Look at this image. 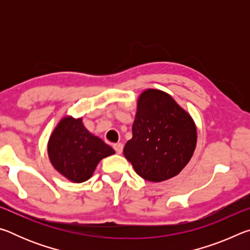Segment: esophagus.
<instances>
[{
  "instance_id": "34e87169",
  "label": "esophagus",
  "mask_w": 250,
  "mask_h": 250,
  "mask_svg": "<svg viewBox=\"0 0 250 250\" xmlns=\"http://www.w3.org/2000/svg\"><path fill=\"white\" fill-rule=\"evenodd\" d=\"M113 149H115L118 154H121L122 150H124V145L122 143H116V145H113Z\"/></svg>"
}]
</instances>
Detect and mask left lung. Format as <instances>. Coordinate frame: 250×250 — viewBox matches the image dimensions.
<instances>
[{
  "mask_svg": "<svg viewBox=\"0 0 250 250\" xmlns=\"http://www.w3.org/2000/svg\"><path fill=\"white\" fill-rule=\"evenodd\" d=\"M191 116L166 92L147 89L138 100L132 139L124 154L137 174L150 182L175 176L191 160L196 146Z\"/></svg>",
  "mask_w": 250,
  "mask_h": 250,
  "instance_id": "8db88e82",
  "label": "left lung"
}]
</instances>
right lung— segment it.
<instances>
[{
	"mask_svg": "<svg viewBox=\"0 0 250 250\" xmlns=\"http://www.w3.org/2000/svg\"><path fill=\"white\" fill-rule=\"evenodd\" d=\"M48 156L53 167L75 183L87 181L100 160L115 154L111 146L92 135L82 119L65 117L48 141Z\"/></svg>",
	"mask_w": 250,
	"mask_h": 250,
	"instance_id": "1",
	"label": "right lung"
}]
</instances>
